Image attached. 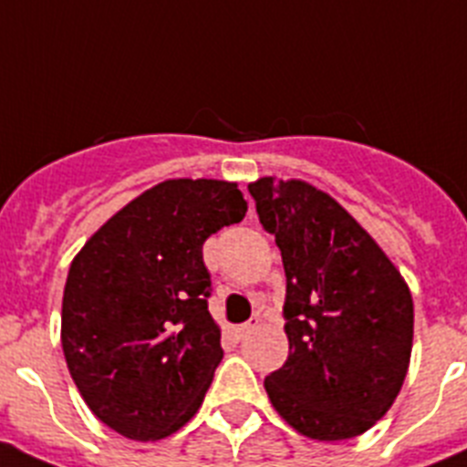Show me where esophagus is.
I'll use <instances>...</instances> for the list:
<instances>
[{
    "instance_id": "esophagus-1",
    "label": "esophagus",
    "mask_w": 467,
    "mask_h": 467,
    "mask_svg": "<svg viewBox=\"0 0 467 467\" xmlns=\"http://www.w3.org/2000/svg\"><path fill=\"white\" fill-rule=\"evenodd\" d=\"M259 324V319H252V322H245V324H238V327H234V336L238 337V340H243V337L247 336V333L252 331V328Z\"/></svg>"
}]
</instances>
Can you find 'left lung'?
I'll return each mask as SVG.
<instances>
[{"label":"left lung","instance_id":"1","mask_svg":"<svg viewBox=\"0 0 467 467\" xmlns=\"http://www.w3.org/2000/svg\"><path fill=\"white\" fill-rule=\"evenodd\" d=\"M250 194L286 275L289 357L264 379L298 433L348 440L387 414L412 352L410 289L368 231L324 192L262 178Z\"/></svg>","mask_w":467,"mask_h":467}]
</instances>
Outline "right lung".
I'll use <instances>...</instances> for the list:
<instances>
[{"mask_svg":"<svg viewBox=\"0 0 467 467\" xmlns=\"http://www.w3.org/2000/svg\"><path fill=\"white\" fill-rule=\"evenodd\" d=\"M234 182L166 181L101 226L68 268L62 348L80 396L130 440L185 426L220 366L205 238L245 217Z\"/></svg>","mask_w":467,"mask_h":467,"instance_id":"add662e5","label":"right lung"}]
</instances>
